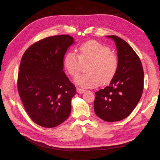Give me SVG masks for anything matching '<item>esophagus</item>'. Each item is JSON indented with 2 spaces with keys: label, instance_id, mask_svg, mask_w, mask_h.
<instances>
[{
  "label": "esophagus",
  "instance_id": "1",
  "mask_svg": "<svg viewBox=\"0 0 160 160\" xmlns=\"http://www.w3.org/2000/svg\"><path fill=\"white\" fill-rule=\"evenodd\" d=\"M85 91V89H81V88H77V93H80V94L83 93Z\"/></svg>",
  "mask_w": 160,
  "mask_h": 160
}]
</instances>
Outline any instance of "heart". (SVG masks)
<instances>
[{
    "label": "heart",
    "instance_id": "heart-1",
    "mask_svg": "<svg viewBox=\"0 0 160 160\" xmlns=\"http://www.w3.org/2000/svg\"><path fill=\"white\" fill-rule=\"evenodd\" d=\"M79 55L73 51L66 53L63 65L72 77L79 73L83 63L89 62V72L77 76V85L84 88H95L101 82L108 83L113 78L118 68V58L110 48L96 41H88L79 49Z\"/></svg>",
    "mask_w": 160,
    "mask_h": 160
}]
</instances>
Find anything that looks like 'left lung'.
<instances>
[{
	"label": "left lung",
	"instance_id": "8db88e82",
	"mask_svg": "<svg viewBox=\"0 0 160 160\" xmlns=\"http://www.w3.org/2000/svg\"><path fill=\"white\" fill-rule=\"evenodd\" d=\"M118 68L109 86L95 92L94 111L105 122L121 121L136 107L143 90V70L139 57L128 43L115 35Z\"/></svg>",
	"mask_w": 160,
	"mask_h": 160
}]
</instances>
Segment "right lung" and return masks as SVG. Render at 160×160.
<instances>
[{
  "label": "right lung",
  "instance_id": "right-lung-1",
  "mask_svg": "<svg viewBox=\"0 0 160 160\" xmlns=\"http://www.w3.org/2000/svg\"><path fill=\"white\" fill-rule=\"evenodd\" d=\"M74 42L70 35L47 37L24 53L17 88L27 114L40 126L52 128L69 118L75 86L62 71L63 58Z\"/></svg>",
  "mask_w": 160,
  "mask_h": 160
}]
</instances>
